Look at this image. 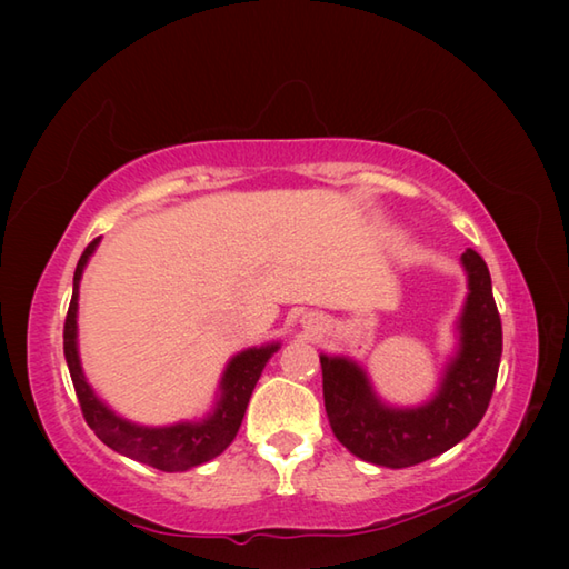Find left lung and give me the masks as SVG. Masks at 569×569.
Returning a JSON list of instances; mask_svg holds the SVG:
<instances>
[{
    "instance_id": "8db88e82",
    "label": "left lung",
    "mask_w": 569,
    "mask_h": 569,
    "mask_svg": "<svg viewBox=\"0 0 569 569\" xmlns=\"http://www.w3.org/2000/svg\"><path fill=\"white\" fill-rule=\"evenodd\" d=\"M462 266L469 293L457 325L459 349L426 406H386L357 361L320 355L330 428L365 462L391 469L420 465L465 440L487 413L499 377L501 318L485 259L467 249Z\"/></svg>"
}]
</instances>
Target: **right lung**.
<instances>
[{
	"label": "right lung",
	"instance_id": "1",
	"mask_svg": "<svg viewBox=\"0 0 569 569\" xmlns=\"http://www.w3.org/2000/svg\"><path fill=\"white\" fill-rule=\"evenodd\" d=\"M98 241L100 239L90 241L78 261L76 276H72V298L63 328V352L84 422L114 452L127 455L137 459V462L161 471H186L190 467L210 462L217 455H222L229 442L237 438L253 386H257L266 361L273 357V352H278L281 345L273 342L263 347H251L232 357L220 381V401H217L212 413L200 422H176V426L166 428H149L119 418L114 410L107 408L94 396L90 383L84 381L78 357V288L84 263L92 257V251L98 249Z\"/></svg>",
	"mask_w": 569,
	"mask_h": 569
}]
</instances>
